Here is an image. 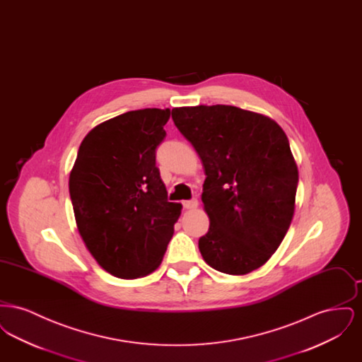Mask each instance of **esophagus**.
<instances>
[{"instance_id": "esophagus-1", "label": "esophagus", "mask_w": 362, "mask_h": 362, "mask_svg": "<svg viewBox=\"0 0 362 362\" xmlns=\"http://www.w3.org/2000/svg\"><path fill=\"white\" fill-rule=\"evenodd\" d=\"M183 206H185V209H195V207L198 206V201H197V199L185 201V202H183Z\"/></svg>"}]
</instances>
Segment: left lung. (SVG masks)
Wrapping results in <instances>:
<instances>
[{"mask_svg":"<svg viewBox=\"0 0 362 362\" xmlns=\"http://www.w3.org/2000/svg\"><path fill=\"white\" fill-rule=\"evenodd\" d=\"M173 119L206 175L202 258L225 274L257 270L292 223L298 171L286 134L264 115L224 104L173 108Z\"/></svg>","mask_w":362,"mask_h":362,"instance_id":"8db88e82","label":"left lung"}]
</instances>
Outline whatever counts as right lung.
Wrapping results in <instances>:
<instances>
[{
    "instance_id": "obj_1",
    "label": "right lung",
    "mask_w": 362,
    "mask_h": 362,
    "mask_svg": "<svg viewBox=\"0 0 362 362\" xmlns=\"http://www.w3.org/2000/svg\"><path fill=\"white\" fill-rule=\"evenodd\" d=\"M171 110L129 111L93 127L69 176L78 232L112 276L137 278L160 266L182 205L168 202L156 167Z\"/></svg>"
}]
</instances>
